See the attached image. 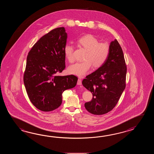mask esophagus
Returning <instances> with one entry per match:
<instances>
[{
	"label": "esophagus",
	"instance_id": "obj_1",
	"mask_svg": "<svg viewBox=\"0 0 154 154\" xmlns=\"http://www.w3.org/2000/svg\"><path fill=\"white\" fill-rule=\"evenodd\" d=\"M77 84L78 85H82V80L80 79H79L78 80V82H77Z\"/></svg>",
	"mask_w": 154,
	"mask_h": 154
}]
</instances>
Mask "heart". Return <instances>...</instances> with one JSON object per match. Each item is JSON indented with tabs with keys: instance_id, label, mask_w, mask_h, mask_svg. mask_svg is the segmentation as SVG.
Returning <instances> with one entry per match:
<instances>
[{
	"instance_id": "obj_1",
	"label": "heart",
	"mask_w": 154,
	"mask_h": 154,
	"mask_svg": "<svg viewBox=\"0 0 154 154\" xmlns=\"http://www.w3.org/2000/svg\"><path fill=\"white\" fill-rule=\"evenodd\" d=\"M77 43L79 46L86 50L84 62H76L69 66L68 72L79 77L85 76L91 67L98 68L103 65L109 54V47L107 43H100L96 37L88 34L80 37ZM74 47L66 44L64 47V53L69 62L74 61Z\"/></svg>"
}]
</instances>
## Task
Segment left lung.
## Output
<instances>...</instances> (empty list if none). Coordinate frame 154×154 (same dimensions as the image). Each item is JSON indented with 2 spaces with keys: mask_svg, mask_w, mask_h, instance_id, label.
Returning a JSON list of instances; mask_svg holds the SVG:
<instances>
[{
  "mask_svg": "<svg viewBox=\"0 0 154 154\" xmlns=\"http://www.w3.org/2000/svg\"><path fill=\"white\" fill-rule=\"evenodd\" d=\"M127 66L121 47L115 39L109 45V54L103 66L86 76L82 84L93 98L85 107L93 115H103L117 103L125 88Z\"/></svg>",
  "mask_w": 154,
  "mask_h": 154,
  "instance_id": "8db88e82",
  "label": "left lung"
}]
</instances>
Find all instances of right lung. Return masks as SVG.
<instances>
[{
    "label": "right lung",
    "instance_id": "1",
    "mask_svg": "<svg viewBox=\"0 0 154 154\" xmlns=\"http://www.w3.org/2000/svg\"><path fill=\"white\" fill-rule=\"evenodd\" d=\"M66 39L64 27L52 29L34 45L27 57L24 85L30 101L41 111L58 108L62 103L63 92L76 85L75 76L57 75L66 67Z\"/></svg>",
    "mask_w": 154,
    "mask_h": 154
}]
</instances>
